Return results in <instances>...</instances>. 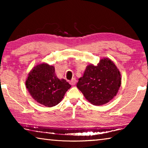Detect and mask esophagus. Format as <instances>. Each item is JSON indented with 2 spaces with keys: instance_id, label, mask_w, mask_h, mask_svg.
<instances>
[{
  "instance_id": "obj_1",
  "label": "esophagus",
  "mask_w": 148,
  "mask_h": 148,
  "mask_svg": "<svg viewBox=\"0 0 148 148\" xmlns=\"http://www.w3.org/2000/svg\"><path fill=\"white\" fill-rule=\"evenodd\" d=\"M69 83H70V84L72 85V86H74V85H75L76 83V79L75 78H72L71 81H70Z\"/></svg>"
}]
</instances>
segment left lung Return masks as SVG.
<instances>
[{
	"label": "left lung",
	"instance_id": "1",
	"mask_svg": "<svg viewBox=\"0 0 148 148\" xmlns=\"http://www.w3.org/2000/svg\"><path fill=\"white\" fill-rule=\"evenodd\" d=\"M121 82L119 70L111 60L106 58L97 66H87L76 86L87 101L99 106L106 104L116 96Z\"/></svg>",
	"mask_w": 148,
	"mask_h": 148
}]
</instances>
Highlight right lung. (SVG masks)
Masks as SVG:
<instances>
[{
	"mask_svg": "<svg viewBox=\"0 0 148 148\" xmlns=\"http://www.w3.org/2000/svg\"><path fill=\"white\" fill-rule=\"evenodd\" d=\"M71 87L66 79L57 77L54 66L46 63L32 69L26 81V87L32 98L47 107L58 104Z\"/></svg>",
	"mask_w": 148,
	"mask_h": 148,
	"instance_id": "obj_1",
	"label": "right lung"
}]
</instances>
